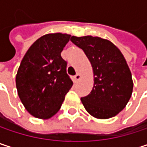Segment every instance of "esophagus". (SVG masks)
Returning <instances> with one entry per match:
<instances>
[{"label":"esophagus","instance_id":"obj_1","mask_svg":"<svg viewBox=\"0 0 147 147\" xmlns=\"http://www.w3.org/2000/svg\"><path fill=\"white\" fill-rule=\"evenodd\" d=\"M80 78H81V75H80V74H76V75L74 76V81H75V82H77V81L80 80Z\"/></svg>","mask_w":147,"mask_h":147}]
</instances>
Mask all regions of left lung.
<instances>
[{
  "label": "left lung",
  "instance_id": "8db88e82",
  "mask_svg": "<svg viewBox=\"0 0 147 147\" xmlns=\"http://www.w3.org/2000/svg\"><path fill=\"white\" fill-rule=\"evenodd\" d=\"M71 41L83 50L93 68V89L81 98L86 111L99 119L115 117L128 104L134 86L123 53L111 42L98 36H73Z\"/></svg>",
  "mask_w": 147,
  "mask_h": 147
}]
</instances>
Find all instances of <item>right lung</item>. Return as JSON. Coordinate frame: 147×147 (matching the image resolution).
I'll return each mask as SVG.
<instances>
[{
    "label": "right lung",
    "mask_w": 147,
    "mask_h": 147,
    "mask_svg": "<svg viewBox=\"0 0 147 147\" xmlns=\"http://www.w3.org/2000/svg\"><path fill=\"white\" fill-rule=\"evenodd\" d=\"M71 35L47 34L37 39L24 56L16 75L18 97L27 111L40 119H48L61 107L73 85L66 73L67 63L61 52Z\"/></svg>",
    "instance_id": "1"
}]
</instances>
